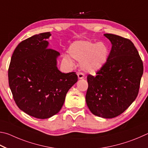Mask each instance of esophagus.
<instances>
[{
  "label": "esophagus",
  "mask_w": 148,
  "mask_h": 148,
  "mask_svg": "<svg viewBox=\"0 0 148 148\" xmlns=\"http://www.w3.org/2000/svg\"><path fill=\"white\" fill-rule=\"evenodd\" d=\"M77 75H78L79 79H82L84 77V75L82 73H81V72H79L78 73H77Z\"/></svg>",
  "instance_id": "obj_1"
}]
</instances>
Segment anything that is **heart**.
Returning <instances> with one entry per match:
<instances>
[{
    "instance_id": "b5f03b06",
    "label": "heart",
    "mask_w": 148,
    "mask_h": 148,
    "mask_svg": "<svg viewBox=\"0 0 148 148\" xmlns=\"http://www.w3.org/2000/svg\"><path fill=\"white\" fill-rule=\"evenodd\" d=\"M68 52L72 58L81 62V68L90 74H95L99 71L107 63L109 54L108 48L105 43L86 40L73 43ZM64 60L71 65L73 64L72 60L67 55L64 56Z\"/></svg>"
}]
</instances>
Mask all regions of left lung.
Instances as JSON below:
<instances>
[{
    "mask_svg": "<svg viewBox=\"0 0 148 148\" xmlns=\"http://www.w3.org/2000/svg\"><path fill=\"white\" fill-rule=\"evenodd\" d=\"M112 49L105 66L96 76L88 75L86 102L91 112L103 118L120 115L137 97L143 74V62L133 42L105 34Z\"/></svg>",
    "mask_w": 148,
    "mask_h": 148,
    "instance_id": "1",
    "label": "left lung"
}]
</instances>
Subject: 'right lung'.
Masks as SVG:
<instances>
[{
	"instance_id": "1",
	"label": "right lung",
	"mask_w": 148,
	"mask_h": 148,
	"mask_svg": "<svg viewBox=\"0 0 148 148\" xmlns=\"http://www.w3.org/2000/svg\"><path fill=\"white\" fill-rule=\"evenodd\" d=\"M51 36L44 32L22 41L14 50L8 69L9 86L17 107L39 119L58 113L67 92L78 81L75 72L58 70L60 53L48 49Z\"/></svg>"
}]
</instances>
